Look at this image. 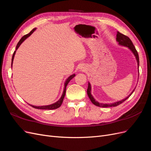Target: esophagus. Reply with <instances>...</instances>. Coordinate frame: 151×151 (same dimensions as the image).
<instances>
[{
  "instance_id": "esophagus-1",
  "label": "esophagus",
  "mask_w": 151,
  "mask_h": 151,
  "mask_svg": "<svg viewBox=\"0 0 151 151\" xmlns=\"http://www.w3.org/2000/svg\"><path fill=\"white\" fill-rule=\"evenodd\" d=\"M80 69L81 70H85V69H84V67H81Z\"/></svg>"
}]
</instances>
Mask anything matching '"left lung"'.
<instances>
[{"mask_svg":"<svg viewBox=\"0 0 151 151\" xmlns=\"http://www.w3.org/2000/svg\"><path fill=\"white\" fill-rule=\"evenodd\" d=\"M116 40V42L118 43V45H120V46L125 47L128 48L132 53H133L134 55L135 56V57L136 58L137 62V67H138V69H139V55H138L137 52V50H136V49L134 47L133 43L132 42V41L130 40V39L129 37H128V36L120 33V32L117 31ZM135 89V88H134V89L133 91H132V93L125 98L123 99L122 100H120V101L114 102L113 103H99L98 101H96V100L94 99V98L93 96V95L91 94V85L89 82H88V89H87V93H88V96H89V98L91 100V101L92 102L94 105H96V106H99V107H103V108L112 107V106H118V105H119L120 104L122 103L123 102H124L125 100L129 98L131 96V94L133 93Z\"/></svg>","mask_w":151,"mask_h":151,"instance_id":"8db88e82","label":"left lung"}]
</instances>
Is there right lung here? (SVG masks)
I'll use <instances>...</instances> for the list:
<instances>
[{
	"instance_id": "add662e5",
	"label": "right lung",
	"mask_w": 151,
	"mask_h": 151,
	"mask_svg": "<svg viewBox=\"0 0 151 151\" xmlns=\"http://www.w3.org/2000/svg\"><path fill=\"white\" fill-rule=\"evenodd\" d=\"M36 29V28H34L33 29H32L31 31V32L27 34L26 35H24V36H22V37L21 38V39L19 40V42L17 43V46L16 47V51H14V52L13 53V55H12V62H11V67H12V63H13V60H14V56H15V54H16V50L18 49V48H19L20 47V45L22 43V42H24V41L26 39L28 38L29 36L33 33V32ZM76 74H73L72 75H70L69 77H68V78L66 79V81H65V83H64V88H63V93H62V94L60 98L59 99L58 101L55 103H54L53 104H48V105H45V106H34V105H32V104H29L30 106H31L32 107H33L35 108H36V109H57L58 108L60 107L61 106V104L63 102V98H64L65 97V92H66V87L67 86V84H68V83H69L70 81L74 78V77H75Z\"/></svg>"
}]
</instances>
